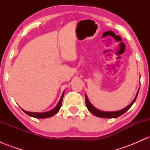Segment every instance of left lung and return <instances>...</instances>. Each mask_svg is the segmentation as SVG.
<instances>
[{
    "mask_svg": "<svg viewBox=\"0 0 150 150\" xmlns=\"http://www.w3.org/2000/svg\"><path fill=\"white\" fill-rule=\"evenodd\" d=\"M139 91H137V94H136L135 99H133V101L130 103V104L128 105V106L123 108L122 110H120V111H100V110L97 109V108L94 107L93 105L91 104L90 101H89L88 98H87V94H85V103H86V106H87V108H88V110L90 111L91 113H92L93 115L94 116L99 117V118H117V117L121 116L123 115L125 112H126L132 106V105L133 104V103L135 102L136 100V98L137 97V94H138Z\"/></svg>",
    "mask_w": 150,
    "mask_h": 150,
    "instance_id": "1",
    "label": "left lung"
}]
</instances>
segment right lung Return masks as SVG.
<instances>
[{"label": "right lung", "mask_w": 150, "mask_h": 150, "mask_svg": "<svg viewBox=\"0 0 150 150\" xmlns=\"http://www.w3.org/2000/svg\"><path fill=\"white\" fill-rule=\"evenodd\" d=\"M63 96H64V92H63V94H62L61 99H60V100H59V101H58V104L56 105V107L53 108L52 110H51V111H46V112H43V113H35V112H29V111H25V110H23V109H22V111H23L24 112L26 113V114L28 115V116H30L31 117H34V118H49V117L53 116V115L56 114V113L60 110V108H61V107Z\"/></svg>", "instance_id": "right-lung-1"}]
</instances>
